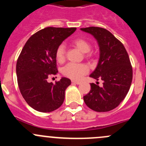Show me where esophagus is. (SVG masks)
<instances>
[{
	"instance_id": "1",
	"label": "esophagus",
	"mask_w": 146,
	"mask_h": 146,
	"mask_svg": "<svg viewBox=\"0 0 146 146\" xmlns=\"http://www.w3.org/2000/svg\"><path fill=\"white\" fill-rule=\"evenodd\" d=\"M72 83L73 84H76V85H80L81 82H79V81H75V80H72Z\"/></svg>"
}]
</instances>
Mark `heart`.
Returning <instances> with one entry per match:
<instances>
[{
	"instance_id": "obj_1",
	"label": "heart",
	"mask_w": 146,
	"mask_h": 146,
	"mask_svg": "<svg viewBox=\"0 0 146 146\" xmlns=\"http://www.w3.org/2000/svg\"><path fill=\"white\" fill-rule=\"evenodd\" d=\"M72 44L77 47L82 53H88L90 51L91 44L83 38H77L72 42ZM56 58L58 62L63 63L66 58V48L64 44H60L56 50ZM88 72V67L85 64H68L63 68L64 76L72 80H80Z\"/></svg>"
}]
</instances>
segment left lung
Here are the masks:
<instances>
[{"instance_id":"8db88e82","label":"left lung","mask_w":146,"mask_h":146,"mask_svg":"<svg viewBox=\"0 0 146 146\" xmlns=\"http://www.w3.org/2000/svg\"><path fill=\"white\" fill-rule=\"evenodd\" d=\"M92 35L100 47V58L90 77L102 80L103 86L91 83L89 93L83 97L86 105L98 112L114 110L127 95L133 78V70L123 44L106 29L98 27L81 28Z\"/></svg>"}]
</instances>
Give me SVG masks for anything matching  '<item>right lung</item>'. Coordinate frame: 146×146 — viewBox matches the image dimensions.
Segmentation results:
<instances>
[{
	"label": "right lung",
	"instance_id": "add662e5",
	"mask_svg": "<svg viewBox=\"0 0 146 146\" xmlns=\"http://www.w3.org/2000/svg\"><path fill=\"white\" fill-rule=\"evenodd\" d=\"M76 30L46 27L31 36L23 47L16 64L17 83L23 98L34 110L50 112L62 105L70 80L62 78L54 84L47 80L58 73L57 47Z\"/></svg>",
	"mask_w": 146,
	"mask_h": 146
}]
</instances>
